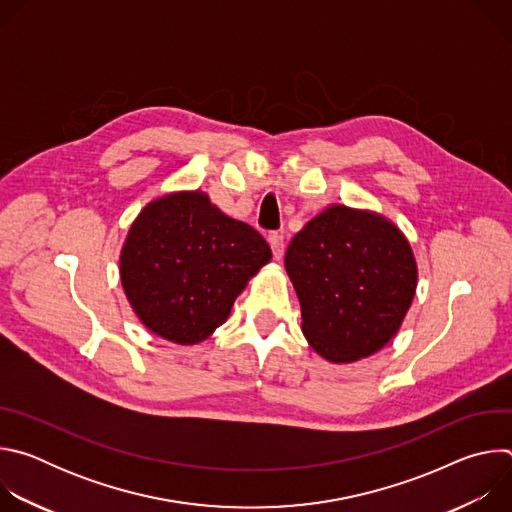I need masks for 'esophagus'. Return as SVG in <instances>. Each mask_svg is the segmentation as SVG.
I'll use <instances>...</instances> for the list:
<instances>
[{
	"instance_id": "esophagus-1",
	"label": "esophagus",
	"mask_w": 512,
	"mask_h": 512,
	"mask_svg": "<svg viewBox=\"0 0 512 512\" xmlns=\"http://www.w3.org/2000/svg\"><path fill=\"white\" fill-rule=\"evenodd\" d=\"M267 243H269V247L273 251V257L279 261L281 255H283V237L279 233H269L267 235Z\"/></svg>"
}]
</instances>
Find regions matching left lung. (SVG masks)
<instances>
[{"label": "left lung", "instance_id": "1", "mask_svg": "<svg viewBox=\"0 0 512 512\" xmlns=\"http://www.w3.org/2000/svg\"><path fill=\"white\" fill-rule=\"evenodd\" d=\"M308 344L332 364L387 346L417 289V261L403 231L381 212L330 204L285 251Z\"/></svg>", "mask_w": 512, "mask_h": 512}]
</instances>
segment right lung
Wrapping results in <instances>:
<instances>
[{"label":"right lung","mask_w":512,"mask_h":512,"mask_svg":"<svg viewBox=\"0 0 512 512\" xmlns=\"http://www.w3.org/2000/svg\"><path fill=\"white\" fill-rule=\"evenodd\" d=\"M271 261L265 239L210 202L174 190L145 204L119 253L125 298L152 334L194 346L231 316L249 279Z\"/></svg>","instance_id":"1"}]
</instances>
